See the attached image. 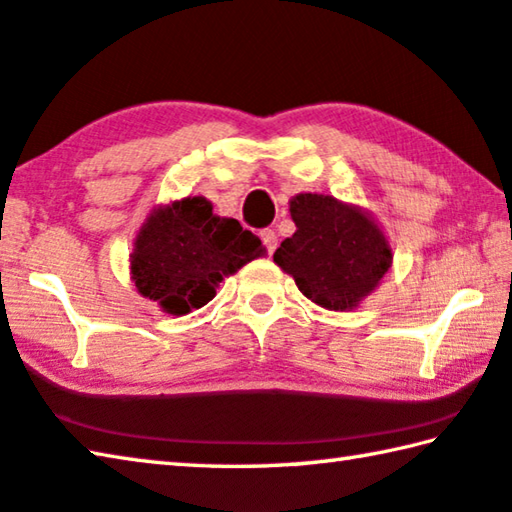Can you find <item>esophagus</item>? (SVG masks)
Listing matches in <instances>:
<instances>
[{"label":"esophagus","instance_id":"1","mask_svg":"<svg viewBox=\"0 0 512 512\" xmlns=\"http://www.w3.org/2000/svg\"><path fill=\"white\" fill-rule=\"evenodd\" d=\"M262 241H264V246L268 250V255H273L275 248H277V235H275V232L273 230H262Z\"/></svg>","mask_w":512,"mask_h":512}]
</instances>
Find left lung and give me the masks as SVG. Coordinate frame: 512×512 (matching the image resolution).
<instances>
[{
	"label": "left lung",
	"mask_w": 512,
	"mask_h": 512,
	"mask_svg": "<svg viewBox=\"0 0 512 512\" xmlns=\"http://www.w3.org/2000/svg\"><path fill=\"white\" fill-rule=\"evenodd\" d=\"M296 232L275 250L273 262L296 280L305 298L329 311H352L381 284L393 250L375 216L325 194L289 201Z\"/></svg>",
	"instance_id": "8db88e82"
}]
</instances>
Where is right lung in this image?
<instances>
[{"instance_id":"add662e5","label":"right lung","mask_w":512,"mask_h":512,"mask_svg":"<svg viewBox=\"0 0 512 512\" xmlns=\"http://www.w3.org/2000/svg\"><path fill=\"white\" fill-rule=\"evenodd\" d=\"M266 255L259 237L237 219L216 216L205 196L153 207L137 230L131 280L164 314L185 316L214 296L223 277Z\"/></svg>"}]
</instances>
